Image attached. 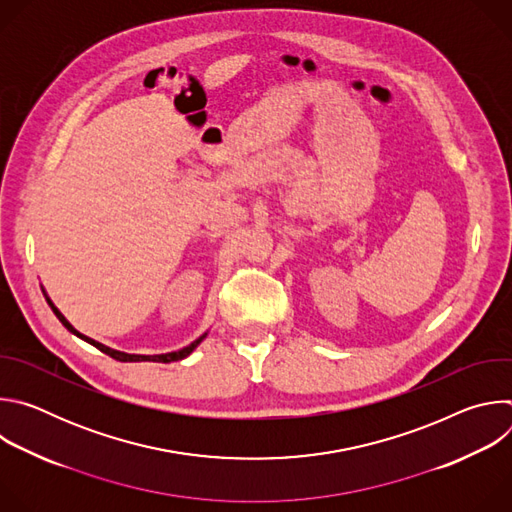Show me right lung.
I'll use <instances>...</instances> for the list:
<instances>
[{"label":"right lung","mask_w":512,"mask_h":512,"mask_svg":"<svg viewBox=\"0 0 512 512\" xmlns=\"http://www.w3.org/2000/svg\"><path fill=\"white\" fill-rule=\"evenodd\" d=\"M48 300V298H46ZM48 304H50V308H52V312L56 314V318L62 322V326L66 328V330H70L72 334H77L79 338H83L85 342H89V344H93L95 348H99L101 352H105V354H109L111 358H115V360H119V362H139V360H154V362H172V360H182V358H186L204 338H206V334H202L200 338H196L192 344H188L186 348H182V350H178V352H168V354H154V356H145V354H125V352H119V350H113V348H109V346H105V344H101V342H95L93 338H89V336H83L81 332H77L75 328H72L68 322H66V318L52 306V302L48 300Z\"/></svg>","instance_id":"right-lung-1"}]
</instances>
